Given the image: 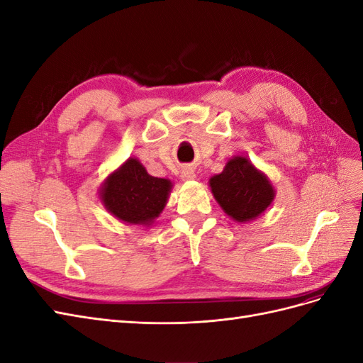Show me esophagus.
I'll return each mask as SVG.
<instances>
[{
  "label": "esophagus",
  "instance_id": "34e87169",
  "mask_svg": "<svg viewBox=\"0 0 363 363\" xmlns=\"http://www.w3.org/2000/svg\"><path fill=\"white\" fill-rule=\"evenodd\" d=\"M195 177H196V174H195L194 168H191V167L182 168V179L183 180H194Z\"/></svg>",
  "mask_w": 363,
  "mask_h": 363
}]
</instances>
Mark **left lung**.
I'll return each instance as SVG.
<instances>
[{"instance_id":"1","label":"left lung","mask_w":363,"mask_h":363,"mask_svg":"<svg viewBox=\"0 0 363 363\" xmlns=\"http://www.w3.org/2000/svg\"><path fill=\"white\" fill-rule=\"evenodd\" d=\"M215 200L238 223L251 221L274 200V188L247 157L228 160L221 174L211 179Z\"/></svg>"}]
</instances>
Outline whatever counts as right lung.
I'll return each instance as SVG.
<instances>
[{
  "label": "right lung",
  "mask_w": 363,
  "mask_h": 363,
  "mask_svg": "<svg viewBox=\"0 0 363 363\" xmlns=\"http://www.w3.org/2000/svg\"><path fill=\"white\" fill-rule=\"evenodd\" d=\"M171 182L152 177L139 160L128 159L101 189L107 211L128 224H150L163 211Z\"/></svg>",
  "instance_id": "1"
}]
</instances>
